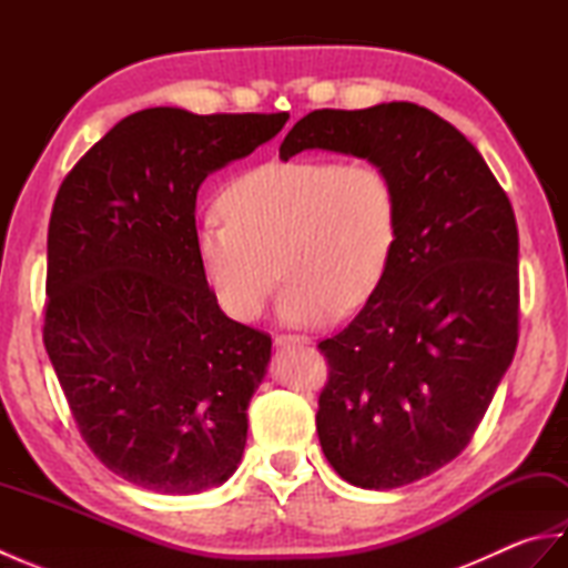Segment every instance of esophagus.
I'll list each match as a JSON object with an SVG mask.
<instances>
[{
	"label": "esophagus",
	"instance_id": "obj_1",
	"mask_svg": "<svg viewBox=\"0 0 568 568\" xmlns=\"http://www.w3.org/2000/svg\"><path fill=\"white\" fill-rule=\"evenodd\" d=\"M310 336H300V334H277L275 336V346H307Z\"/></svg>",
	"mask_w": 568,
	"mask_h": 568
}]
</instances>
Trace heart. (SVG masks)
<instances>
[{
    "label": "heart",
    "mask_w": 568,
    "mask_h": 568,
    "mask_svg": "<svg viewBox=\"0 0 568 568\" xmlns=\"http://www.w3.org/2000/svg\"><path fill=\"white\" fill-rule=\"evenodd\" d=\"M224 216L195 234L204 281L239 322L263 315L277 283H287L277 317L320 327L342 310L366 305L383 283L400 224L397 187L371 161H268L241 173L220 197Z\"/></svg>",
    "instance_id": "b5f03b06"
}]
</instances>
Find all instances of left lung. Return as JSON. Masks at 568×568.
I'll return each instance as SVG.
<instances>
[{
    "instance_id": "8db88e82",
    "label": "left lung",
    "mask_w": 568,
    "mask_h": 568,
    "mask_svg": "<svg viewBox=\"0 0 568 568\" xmlns=\"http://www.w3.org/2000/svg\"><path fill=\"white\" fill-rule=\"evenodd\" d=\"M307 149L388 171L400 200L383 283L332 339L317 434L352 486L413 484L466 449L517 346V224L484 155L413 102L315 110L287 131L281 159Z\"/></svg>"
}]
</instances>
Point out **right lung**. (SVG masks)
<instances>
[{
  "label": "right lung",
  "mask_w": 568,
  "mask_h": 568,
  "mask_svg": "<svg viewBox=\"0 0 568 568\" xmlns=\"http://www.w3.org/2000/svg\"><path fill=\"white\" fill-rule=\"evenodd\" d=\"M287 114L122 119L60 185L48 224L43 344L92 454L165 496L224 484L271 336L229 320L195 248L197 190Z\"/></svg>",
  "instance_id": "obj_1"
}]
</instances>
